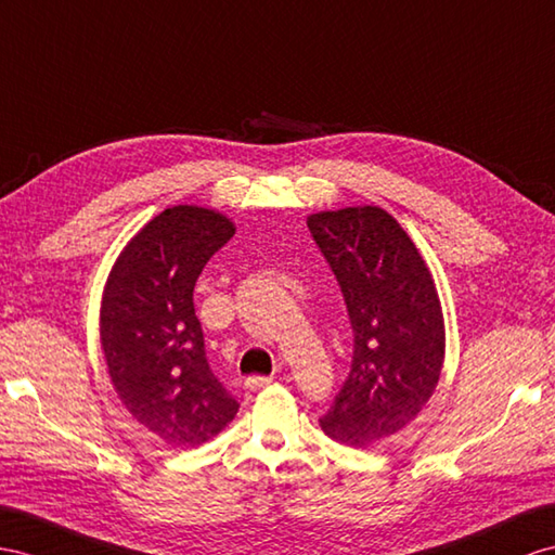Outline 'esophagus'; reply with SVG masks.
Listing matches in <instances>:
<instances>
[{
    "label": "esophagus",
    "mask_w": 555,
    "mask_h": 555,
    "mask_svg": "<svg viewBox=\"0 0 555 555\" xmlns=\"http://www.w3.org/2000/svg\"><path fill=\"white\" fill-rule=\"evenodd\" d=\"M272 385V377H262V375H253L246 379V389L250 391H258V389H264Z\"/></svg>",
    "instance_id": "1"
}]
</instances>
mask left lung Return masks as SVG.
I'll return each instance as SVG.
<instances>
[{"instance_id":"1","label":"left lung","mask_w":555,"mask_h":555,"mask_svg":"<svg viewBox=\"0 0 555 555\" xmlns=\"http://www.w3.org/2000/svg\"><path fill=\"white\" fill-rule=\"evenodd\" d=\"M307 227L353 331L351 371L321 429L337 443L365 448L401 431L431 399L446 359L443 311L422 255L387 210H323Z\"/></svg>"}]
</instances>
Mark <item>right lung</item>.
Returning a JSON list of instances; mask_svg holds the SVG:
<instances>
[{
	"label": "right lung",
	"instance_id": "right-lung-1",
	"mask_svg": "<svg viewBox=\"0 0 555 555\" xmlns=\"http://www.w3.org/2000/svg\"><path fill=\"white\" fill-rule=\"evenodd\" d=\"M234 236L222 212L173 206L129 241L112 267L101 345L121 403L173 448L220 434L238 403L210 371L194 286L206 262Z\"/></svg>",
	"mask_w": 555,
	"mask_h": 555
}]
</instances>
